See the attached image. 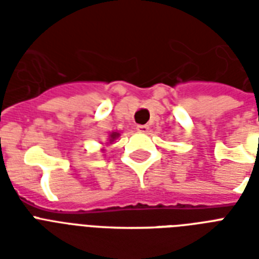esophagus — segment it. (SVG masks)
Returning a JSON list of instances; mask_svg holds the SVG:
<instances>
[{"mask_svg":"<svg viewBox=\"0 0 259 259\" xmlns=\"http://www.w3.org/2000/svg\"><path fill=\"white\" fill-rule=\"evenodd\" d=\"M148 130H149L148 125H137V132H140V133H146Z\"/></svg>","mask_w":259,"mask_h":259,"instance_id":"obj_1","label":"esophagus"}]
</instances>
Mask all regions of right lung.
Instances as JSON below:
<instances>
[{
    "instance_id": "obj_1",
    "label": "right lung",
    "mask_w": 259,
    "mask_h": 259,
    "mask_svg": "<svg viewBox=\"0 0 259 259\" xmlns=\"http://www.w3.org/2000/svg\"><path fill=\"white\" fill-rule=\"evenodd\" d=\"M119 136H121V133H119V132H111V133L109 134V137H107V144H106V145L114 144V141H115V140H117ZM102 150H105V149H102Z\"/></svg>"
}]
</instances>
